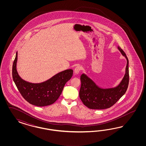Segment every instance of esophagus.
Here are the masks:
<instances>
[{"label":"esophagus","mask_w":146,"mask_h":146,"mask_svg":"<svg viewBox=\"0 0 146 146\" xmlns=\"http://www.w3.org/2000/svg\"><path fill=\"white\" fill-rule=\"evenodd\" d=\"M81 66H78L74 68V73L75 74H78L79 73L80 71H81Z\"/></svg>","instance_id":"esophagus-1"}]
</instances>
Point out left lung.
I'll return each instance as SVG.
<instances>
[{"instance_id":"obj_1","label":"left lung","mask_w":146,"mask_h":146,"mask_svg":"<svg viewBox=\"0 0 146 146\" xmlns=\"http://www.w3.org/2000/svg\"><path fill=\"white\" fill-rule=\"evenodd\" d=\"M117 49L126 58L127 64L124 77L117 86L102 88L85 73H82L80 76L81 85L80 89V98L84 105L89 109L101 110L109 108L115 104L127 90L129 82L128 59L120 46H118Z\"/></svg>"}]
</instances>
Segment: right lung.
<instances>
[{"label":"right lung","instance_id":"obj_1","mask_svg":"<svg viewBox=\"0 0 146 146\" xmlns=\"http://www.w3.org/2000/svg\"><path fill=\"white\" fill-rule=\"evenodd\" d=\"M18 52L12 67L14 82L23 97L30 104L37 106H47L53 104L60 96L67 82L71 79L73 71L68 69L53 75L40 83H31L20 76L17 70Z\"/></svg>","mask_w":146,"mask_h":146}]
</instances>
